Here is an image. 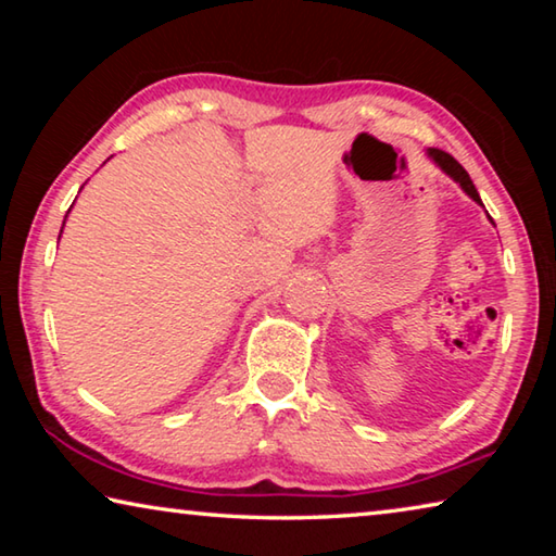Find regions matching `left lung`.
<instances>
[{"mask_svg": "<svg viewBox=\"0 0 556 556\" xmlns=\"http://www.w3.org/2000/svg\"><path fill=\"white\" fill-rule=\"evenodd\" d=\"M429 156L434 159V162H437L441 168H444V172H446L448 176L456 178V181L460 184V188H464V191L470 195V199L481 203V195H478L473 181H470V176L466 174V168L460 166L454 156L446 154V152H441V149H429Z\"/></svg>", "mask_w": 556, "mask_h": 556, "instance_id": "8db88e82", "label": "left lung"}]
</instances>
